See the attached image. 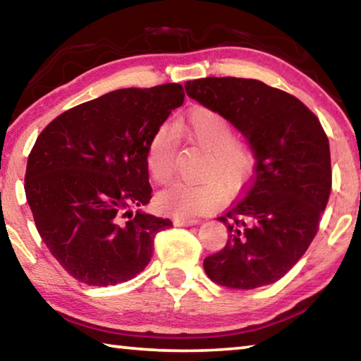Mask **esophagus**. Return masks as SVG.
Masks as SVG:
<instances>
[{"label": "esophagus", "instance_id": "esophagus-1", "mask_svg": "<svg viewBox=\"0 0 361 361\" xmlns=\"http://www.w3.org/2000/svg\"><path fill=\"white\" fill-rule=\"evenodd\" d=\"M199 223H200V219H197V218H173L175 226H194Z\"/></svg>", "mask_w": 361, "mask_h": 361}]
</instances>
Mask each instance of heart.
I'll use <instances>...</instances> for the list:
<instances>
[{
    "mask_svg": "<svg viewBox=\"0 0 361 361\" xmlns=\"http://www.w3.org/2000/svg\"><path fill=\"white\" fill-rule=\"evenodd\" d=\"M176 135L186 137L207 151L204 175L199 183L176 181L157 195L159 210L176 218H192L215 209L223 200V181L237 191L255 169V154L247 143L235 140L229 119L212 108L197 106L173 124ZM175 137L167 126L159 127L146 146V170L157 185H166L175 170ZM212 174H216L212 177Z\"/></svg>",
    "mask_w": 361,
    "mask_h": 361,
    "instance_id": "obj_1",
    "label": "heart"
}]
</instances>
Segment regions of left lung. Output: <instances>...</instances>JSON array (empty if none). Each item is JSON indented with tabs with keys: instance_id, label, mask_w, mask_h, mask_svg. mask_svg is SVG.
I'll return each mask as SVG.
<instances>
[{
	"instance_id": "obj_1",
	"label": "left lung",
	"mask_w": 361,
	"mask_h": 361,
	"mask_svg": "<svg viewBox=\"0 0 361 361\" xmlns=\"http://www.w3.org/2000/svg\"><path fill=\"white\" fill-rule=\"evenodd\" d=\"M186 94L229 119L252 148L255 176L218 219L228 228L205 274L228 288L253 290L282 279L319 231L331 191V156L320 121L296 97L256 79L204 78Z\"/></svg>"
}]
</instances>
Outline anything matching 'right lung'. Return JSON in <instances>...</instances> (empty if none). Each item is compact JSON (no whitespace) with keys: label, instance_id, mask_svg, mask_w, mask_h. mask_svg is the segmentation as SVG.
Masks as SVG:
<instances>
[{"label":"right lung","instance_id":"add662e5","mask_svg":"<svg viewBox=\"0 0 361 361\" xmlns=\"http://www.w3.org/2000/svg\"><path fill=\"white\" fill-rule=\"evenodd\" d=\"M183 100L175 82L113 90L57 116L36 140L25 173L30 210L49 252L81 283L137 277L157 232L172 226L142 210L152 192L145 156Z\"/></svg>","mask_w":361,"mask_h":361}]
</instances>
